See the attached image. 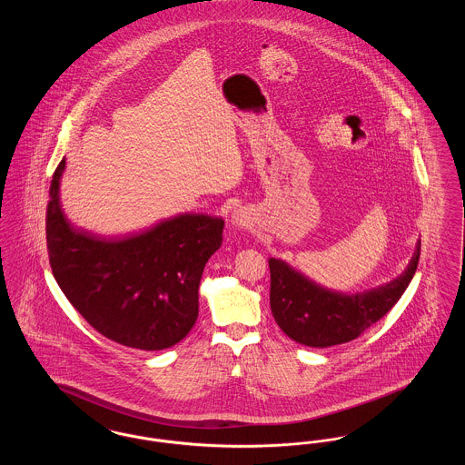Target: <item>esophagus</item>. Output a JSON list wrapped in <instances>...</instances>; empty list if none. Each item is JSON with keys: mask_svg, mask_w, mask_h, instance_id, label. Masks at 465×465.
<instances>
[{"mask_svg": "<svg viewBox=\"0 0 465 465\" xmlns=\"http://www.w3.org/2000/svg\"><path fill=\"white\" fill-rule=\"evenodd\" d=\"M245 214H243L242 211H237V213H233L232 214V224H235V226H245Z\"/></svg>", "mask_w": 465, "mask_h": 465, "instance_id": "34e87169", "label": "esophagus"}]
</instances>
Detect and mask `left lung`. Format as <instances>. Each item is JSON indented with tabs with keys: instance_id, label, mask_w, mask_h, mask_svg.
Listing matches in <instances>:
<instances>
[{
	"instance_id": "8db88e82",
	"label": "left lung",
	"mask_w": 465,
	"mask_h": 465,
	"mask_svg": "<svg viewBox=\"0 0 465 465\" xmlns=\"http://www.w3.org/2000/svg\"><path fill=\"white\" fill-rule=\"evenodd\" d=\"M420 258V241L396 279L359 292L324 288L288 262L270 258V309L291 340L326 349L355 340L398 303Z\"/></svg>"
}]
</instances>
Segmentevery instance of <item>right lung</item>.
<instances>
[{
    "label": "right lung",
    "mask_w": 465,
    "mask_h": 465,
    "mask_svg": "<svg viewBox=\"0 0 465 465\" xmlns=\"http://www.w3.org/2000/svg\"><path fill=\"white\" fill-rule=\"evenodd\" d=\"M57 165L46 205L52 273L95 331L113 341L162 351L176 345L199 317V286L207 260L222 247L223 218L179 214L122 239L74 228L61 203Z\"/></svg>",
    "instance_id": "add662e5"
}]
</instances>
